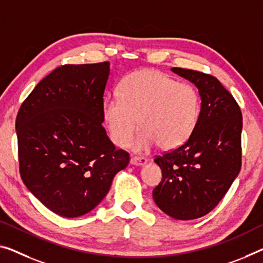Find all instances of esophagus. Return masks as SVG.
I'll list each match as a JSON object with an SVG mask.
<instances>
[{
    "mask_svg": "<svg viewBox=\"0 0 263 263\" xmlns=\"http://www.w3.org/2000/svg\"><path fill=\"white\" fill-rule=\"evenodd\" d=\"M147 163V159L144 157H137V156H132L130 157V164L132 165H144Z\"/></svg>",
    "mask_w": 263,
    "mask_h": 263,
    "instance_id": "34e87169",
    "label": "esophagus"
}]
</instances>
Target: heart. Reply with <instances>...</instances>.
I'll list each match as a JSON object with an SVG mask.
<instances>
[{
  "label": "heart",
  "mask_w": 263,
  "mask_h": 263,
  "mask_svg": "<svg viewBox=\"0 0 263 263\" xmlns=\"http://www.w3.org/2000/svg\"><path fill=\"white\" fill-rule=\"evenodd\" d=\"M199 92L192 84L179 83L155 69L128 74L120 84V98L103 102V118L118 147L133 143L136 153L149 152L159 144L163 151L180 147L193 134L200 116Z\"/></svg>",
  "instance_id": "b5f03b06"
}]
</instances>
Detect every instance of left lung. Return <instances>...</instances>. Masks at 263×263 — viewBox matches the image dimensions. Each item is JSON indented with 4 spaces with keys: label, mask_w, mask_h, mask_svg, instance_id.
I'll use <instances>...</instances> for the list:
<instances>
[{
    "label": "left lung",
    "mask_w": 263,
    "mask_h": 263,
    "mask_svg": "<svg viewBox=\"0 0 263 263\" xmlns=\"http://www.w3.org/2000/svg\"><path fill=\"white\" fill-rule=\"evenodd\" d=\"M172 71L199 89L201 110L185 143L154 160L162 180L153 197L167 215L187 221L213 211L239 175L242 114L216 78L183 68Z\"/></svg>",
    "instance_id": "1"
}]
</instances>
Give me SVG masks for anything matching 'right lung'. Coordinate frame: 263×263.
Masks as SVG:
<instances>
[{"label": "right lung", "mask_w": 263, "mask_h": 263, "mask_svg": "<svg viewBox=\"0 0 263 263\" xmlns=\"http://www.w3.org/2000/svg\"><path fill=\"white\" fill-rule=\"evenodd\" d=\"M110 63L66 64L40 81L16 118L20 174L42 204L63 217L92 211L129 154L102 127Z\"/></svg>", "instance_id": "1"}]
</instances>
